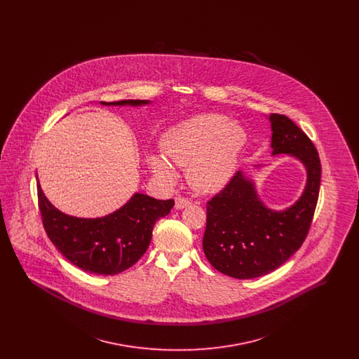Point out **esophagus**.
<instances>
[{
	"label": "esophagus",
	"instance_id": "1",
	"mask_svg": "<svg viewBox=\"0 0 359 359\" xmlns=\"http://www.w3.org/2000/svg\"><path fill=\"white\" fill-rule=\"evenodd\" d=\"M191 205V202L188 201L187 198L177 196V198L175 199V207H176L177 210H182V208H184V207H187V205Z\"/></svg>",
	"mask_w": 359,
	"mask_h": 359
}]
</instances>
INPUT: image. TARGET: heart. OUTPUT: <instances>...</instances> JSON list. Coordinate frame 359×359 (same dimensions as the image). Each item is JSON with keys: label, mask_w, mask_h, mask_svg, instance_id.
Here are the masks:
<instances>
[{"label": "heart", "mask_w": 359, "mask_h": 359, "mask_svg": "<svg viewBox=\"0 0 359 359\" xmlns=\"http://www.w3.org/2000/svg\"><path fill=\"white\" fill-rule=\"evenodd\" d=\"M245 129L222 114H201L167 133L164 154L179 167H187L188 182L202 192H215L233 177L246 147ZM156 176L173 180L171 164L158 154L148 157Z\"/></svg>", "instance_id": "obj_1"}]
</instances>
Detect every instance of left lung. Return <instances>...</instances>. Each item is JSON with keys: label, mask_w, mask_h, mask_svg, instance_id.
I'll list each match as a JSON object with an SVG mask.
<instances>
[{"label": "left lung", "mask_w": 359, "mask_h": 359, "mask_svg": "<svg viewBox=\"0 0 359 359\" xmlns=\"http://www.w3.org/2000/svg\"><path fill=\"white\" fill-rule=\"evenodd\" d=\"M272 154L299 158L307 184L290 208L273 211L257 195L255 183L238 171L207 202L203 250L210 264L234 278H255L281 266L307 237L319 198L322 165L315 145L287 116L271 114Z\"/></svg>", "instance_id": "1"}]
</instances>
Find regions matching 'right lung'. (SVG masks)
Instances as JSON below:
<instances>
[{
    "mask_svg": "<svg viewBox=\"0 0 359 359\" xmlns=\"http://www.w3.org/2000/svg\"><path fill=\"white\" fill-rule=\"evenodd\" d=\"M106 106H140L149 101L101 102ZM39 210L44 230L55 248L87 273L113 276L135 265L147 252L154 223L170 214L173 199L157 201L135 194L120 210L103 218L86 219L59 211L46 198L37 182Z\"/></svg>",
    "mask_w": 359,
    "mask_h": 359,
    "instance_id": "add662e5",
    "label": "right lung"
}]
</instances>
